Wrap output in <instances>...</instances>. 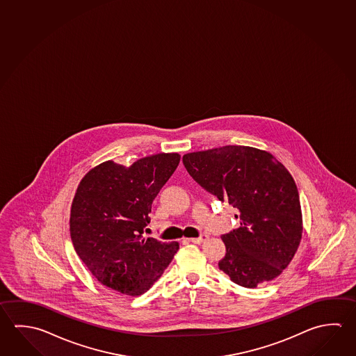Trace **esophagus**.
<instances>
[{
  "label": "esophagus",
  "instance_id": "1",
  "mask_svg": "<svg viewBox=\"0 0 356 356\" xmlns=\"http://www.w3.org/2000/svg\"><path fill=\"white\" fill-rule=\"evenodd\" d=\"M206 238H207L206 235H201V236L193 237V238H187V240H188L190 243H202L204 241H205Z\"/></svg>",
  "mask_w": 356,
  "mask_h": 356
}]
</instances>
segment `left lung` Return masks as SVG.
Returning <instances> with one entry per match:
<instances>
[{
	"instance_id": "obj_1",
	"label": "left lung",
	"mask_w": 356,
	"mask_h": 356,
	"mask_svg": "<svg viewBox=\"0 0 356 356\" xmlns=\"http://www.w3.org/2000/svg\"><path fill=\"white\" fill-rule=\"evenodd\" d=\"M182 161L200 186L238 211L240 227L221 236L220 270L249 289L274 280L302 236L299 191L286 168L268 151L240 145L190 152Z\"/></svg>"
}]
</instances>
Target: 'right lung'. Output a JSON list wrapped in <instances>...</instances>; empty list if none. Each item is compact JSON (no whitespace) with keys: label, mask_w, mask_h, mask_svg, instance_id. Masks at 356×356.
I'll list each match as a JSON object with an SVG mask.
<instances>
[{"label":"right lung","mask_w":356,"mask_h":356,"mask_svg":"<svg viewBox=\"0 0 356 356\" xmlns=\"http://www.w3.org/2000/svg\"><path fill=\"white\" fill-rule=\"evenodd\" d=\"M180 155L156 154L126 168L105 161L80 181L71 205L76 254L102 285L130 296L146 293L163 274L179 243L145 238L151 205Z\"/></svg>","instance_id":"right-lung-1"}]
</instances>
